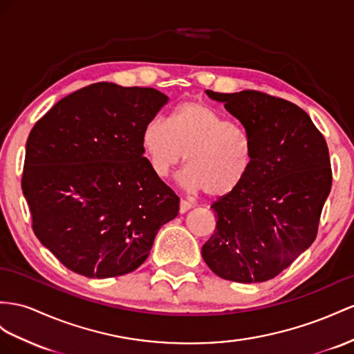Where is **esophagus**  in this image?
I'll return each instance as SVG.
<instances>
[{
	"label": "esophagus",
	"instance_id": "1",
	"mask_svg": "<svg viewBox=\"0 0 354 354\" xmlns=\"http://www.w3.org/2000/svg\"><path fill=\"white\" fill-rule=\"evenodd\" d=\"M193 207V205L189 203V202H187V201H180V203H179V212L180 214H185L187 211H189Z\"/></svg>",
	"mask_w": 354,
	"mask_h": 354
}]
</instances>
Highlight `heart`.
I'll return each instance as SVG.
<instances>
[{
    "mask_svg": "<svg viewBox=\"0 0 354 354\" xmlns=\"http://www.w3.org/2000/svg\"><path fill=\"white\" fill-rule=\"evenodd\" d=\"M140 142L153 174L167 178L185 158L188 169L180 176L183 184L189 192H206L209 197L233 193L251 165L247 133L201 100L178 104L169 121H148Z\"/></svg>",
    "mask_w": 354,
    "mask_h": 354,
    "instance_id": "1",
    "label": "heart"
}]
</instances>
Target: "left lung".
Returning <instances> with one entry per match:
<instances>
[{"label":"left lung","mask_w":354,"mask_h":354,"mask_svg":"<svg viewBox=\"0 0 354 354\" xmlns=\"http://www.w3.org/2000/svg\"><path fill=\"white\" fill-rule=\"evenodd\" d=\"M250 139L243 183L211 207L216 218L202 247L206 265L234 283H263L311 247L330 193L328 145L301 107L259 91H206Z\"/></svg>","instance_id":"left-lung-1"}]
</instances>
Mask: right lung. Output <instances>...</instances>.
Instances as JSON below:
<instances>
[{
	"label": "right lung",
	"mask_w": 354,
	"mask_h": 354,
	"mask_svg": "<svg viewBox=\"0 0 354 354\" xmlns=\"http://www.w3.org/2000/svg\"><path fill=\"white\" fill-rule=\"evenodd\" d=\"M169 97L112 82L64 97L31 130L22 192L32 230L88 278L130 274L148 259L179 197L153 174L140 136Z\"/></svg>",
	"instance_id": "1"
}]
</instances>
